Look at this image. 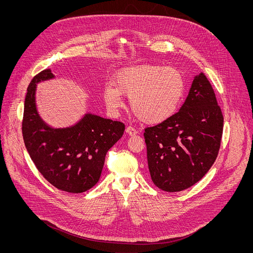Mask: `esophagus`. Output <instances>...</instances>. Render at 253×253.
<instances>
[{"mask_svg": "<svg viewBox=\"0 0 253 253\" xmlns=\"http://www.w3.org/2000/svg\"><path fill=\"white\" fill-rule=\"evenodd\" d=\"M126 133L128 134V135H130V136H135L136 134H137V131L133 128V127H131V126H128V127H126Z\"/></svg>", "mask_w": 253, "mask_h": 253, "instance_id": "1", "label": "esophagus"}]
</instances>
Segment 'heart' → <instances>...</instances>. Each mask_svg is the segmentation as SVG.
<instances>
[{
	"label": "heart",
	"mask_w": 253,
	"mask_h": 253,
	"mask_svg": "<svg viewBox=\"0 0 253 253\" xmlns=\"http://www.w3.org/2000/svg\"><path fill=\"white\" fill-rule=\"evenodd\" d=\"M185 81L174 68L139 65L120 70L114 84L103 87L102 95L108 109L115 113L123 105V96L135 116L146 124H159L172 117L181 104Z\"/></svg>",
	"instance_id": "heart-1"
}]
</instances>
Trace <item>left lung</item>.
I'll return each mask as SVG.
<instances>
[{
	"instance_id": "obj_1",
	"label": "left lung",
	"mask_w": 253,
	"mask_h": 253,
	"mask_svg": "<svg viewBox=\"0 0 253 253\" xmlns=\"http://www.w3.org/2000/svg\"><path fill=\"white\" fill-rule=\"evenodd\" d=\"M222 130L221 109L211 84L200 73L179 112L145 129L153 183L161 190L178 192L198 182L218 155Z\"/></svg>"
}]
</instances>
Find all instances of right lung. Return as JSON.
I'll use <instances>...</instances> for the list:
<instances>
[{
    "mask_svg": "<svg viewBox=\"0 0 253 253\" xmlns=\"http://www.w3.org/2000/svg\"><path fill=\"white\" fill-rule=\"evenodd\" d=\"M50 69L31 81L22 123L27 151L40 173L56 188L69 193L91 189L100 179L105 156L122 137L125 125L86 113L74 125L54 128L40 116L36 104L37 84L54 79Z\"/></svg>",
    "mask_w": 253,
    "mask_h": 253,
    "instance_id": "1",
    "label": "right lung"
}]
</instances>
